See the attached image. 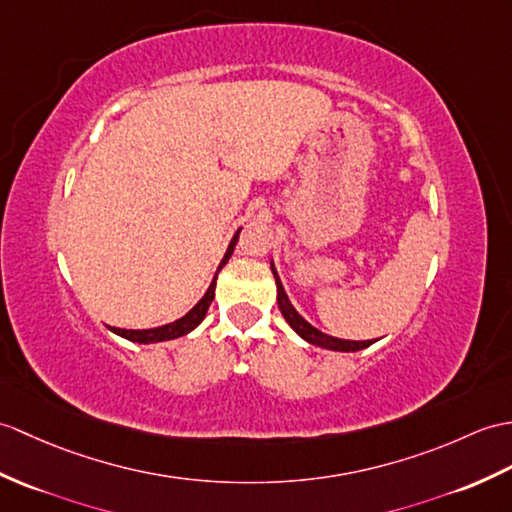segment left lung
<instances>
[{"label":"left lung","mask_w":512,"mask_h":512,"mask_svg":"<svg viewBox=\"0 0 512 512\" xmlns=\"http://www.w3.org/2000/svg\"><path fill=\"white\" fill-rule=\"evenodd\" d=\"M272 275H275V283H277V303H279V310L283 314V318L288 320V325L299 334L303 340H307L310 344H316V347H323V349H329V351H360V349H366L371 347V344L375 340H342V338H334V336H327L323 334V331H318L316 327H312L307 320L294 310V305L290 303L288 294H285L283 285H281V279L277 275L275 270V264H272Z\"/></svg>","instance_id":"left-lung-1"}]
</instances>
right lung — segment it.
<instances>
[{
    "instance_id": "1",
    "label": "right lung",
    "mask_w": 512,
    "mask_h": 512,
    "mask_svg": "<svg viewBox=\"0 0 512 512\" xmlns=\"http://www.w3.org/2000/svg\"><path fill=\"white\" fill-rule=\"evenodd\" d=\"M240 231H242V229H237V233L233 235V240H231V244H229V248H227V253H224V257H222V261H220V266H218V270H216V277H213V281H211V285H209V290L205 292V296H202V299H200L183 318H178V320H174V323H168V325L154 327V329H120V327H109V329L113 331V334H117V336H122V338L130 340V342H141V344L174 340V338H181V336L189 334V331H192V329H196V327L202 323V318L207 316V310H209V305H211V301H213V296H216V279H218V272L222 270V266L227 264L229 257L233 255V248H235V244H237V237H240Z\"/></svg>"
}]
</instances>
